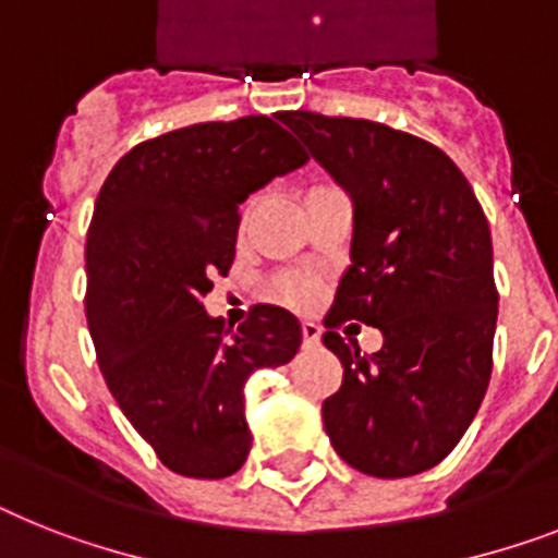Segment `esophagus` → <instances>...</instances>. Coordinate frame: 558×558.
<instances>
[{
    "label": "esophagus",
    "instance_id": "34e87169",
    "mask_svg": "<svg viewBox=\"0 0 558 558\" xmlns=\"http://www.w3.org/2000/svg\"><path fill=\"white\" fill-rule=\"evenodd\" d=\"M322 339V328L316 322H302V342L305 348H313V344H319Z\"/></svg>",
    "mask_w": 558,
    "mask_h": 558
}]
</instances>
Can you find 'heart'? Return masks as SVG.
I'll return each mask as SVG.
<instances>
[{"label": "heart", "mask_w": 558, "mask_h": 558, "mask_svg": "<svg viewBox=\"0 0 558 558\" xmlns=\"http://www.w3.org/2000/svg\"><path fill=\"white\" fill-rule=\"evenodd\" d=\"M274 293L293 307H307L319 296V276L311 270H290L274 282Z\"/></svg>", "instance_id": "1"}]
</instances>
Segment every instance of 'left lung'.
<instances>
[{
  "label": "left lung",
  "mask_w": 558,
  "mask_h": 558,
  "mask_svg": "<svg viewBox=\"0 0 558 558\" xmlns=\"http://www.w3.org/2000/svg\"><path fill=\"white\" fill-rule=\"evenodd\" d=\"M279 119L353 199L351 268L322 336L344 367L322 404L330 445L367 476L430 471L471 427L494 371L485 210L453 159L418 136L311 110ZM348 318L379 327L383 351L344 345L335 330Z\"/></svg>",
  "instance_id": "1"
}]
</instances>
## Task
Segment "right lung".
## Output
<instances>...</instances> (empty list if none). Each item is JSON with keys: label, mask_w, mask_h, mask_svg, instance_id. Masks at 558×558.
I'll use <instances>...</instances> for the list:
<instances>
[{"label": "right lung", "mask_w": 558, "mask_h": 558, "mask_svg": "<svg viewBox=\"0 0 558 558\" xmlns=\"http://www.w3.org/2000/svg\"><path fill=\"white\" fill-rule=\"evenodd\" d=\"M307 154L268 117L202 122L113 165L87 230V328L110 393L179 476L225 478L251 450L245 381L288 365L293 313L251 307L233 330L202 299L236 256L239 205Z\"/></svg>", "instance_id": "obj_1"}]
</instances>
